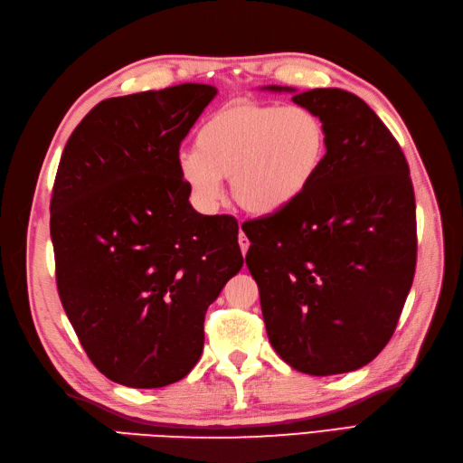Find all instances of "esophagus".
Masks as SVG:
<instances>
[{"label": "esophagus", "instance_id": "obj_1", "mask_svg": "<svg viewBox=\"0 0 463 463\" xmlns=\"http://www.w3.org/2000/svg\"><path fill=\"white\" fill-rule=\"evenodd\" d=\"M237 241H240V249H241V253H243V257L247 255V250H249V240H247V235L243 233V232H240V237H237Z\"/></svg>", "mask_w": 463, "mask_h": 463}]
</instances>
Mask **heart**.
I'll list each match as a JSON object with an SVG mask.
<instances>
[{
    "label": "heart",
    "mask_w": 463,
    "mask_h": 463,
    "mask_svg": "<svg viewBox=\"0 0 463 463\" xmlns=\"http://www.w3.org/2000/svg\"><path fill=\"white\" fill-rule=\"evenodd\" d=\"M326 148V128L313 109L237 102L201 125L194 150L179 152L177 172L203 208L218 206L222 179H232L237 204L274 216L311 187Z\"/></svg>",
    "instance_id": "1"
}]
</instances>
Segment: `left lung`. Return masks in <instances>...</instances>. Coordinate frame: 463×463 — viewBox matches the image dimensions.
Here are the masks:
<instances>
[{"instance_id": "8db88e82", "label": "left lung", "mask_w": 463, "mask_h": 463, "mask_svg": "<svg viewBox=\"0 0 463 463\" xmlns=\"http://www.w3.org/2000/svg\"><path fill=\"white\" fill-rule=\"evenodd\" d=\"M291 100L325 123L326 158L298 203L243 223L245 260L274 352L296 371L340 374L396 330L415 274V194L398 141L359 96L313 89Z\"/></svg>"}]
</instances>
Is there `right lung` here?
<instances>
[{"instance_id":"right-lung-1","label":"right lung","mask_w":463,"mask_h":463,"mask_svg":"<svg viewBox=\"0 0 463 463\" xmlns=\"http://www.w3.org/2000/svg\"><path fill=\"white\" fill-rule=\"evenodd\" d=\"M199 82L108 98L63 148L50 203L55 282L94 367L131 388L187 376L204 315L241 270L237 220L203 216L179 145L216 96Z\"/></svg>"}]
</instances>
